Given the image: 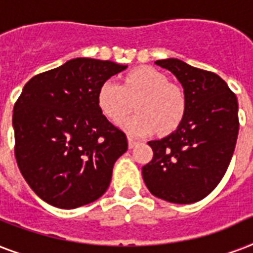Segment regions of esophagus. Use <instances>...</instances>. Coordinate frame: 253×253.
<instances>
[{"label":"esophagus","instance_id":"34e87169","mask_svg":"<svg viewBox=\"0 0 253 253\" xmlns=\"http://www.w3.org/2000/svg\"><path fill=\"white\" fill-rule=\"evenodd\" d=\"M136 144H138V142H136L135 139L131 138V136H128V148H134Z\"/></svg>","mask_w":253,"mask_h":253}]
</instances>
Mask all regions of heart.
I'll return each instance as SVG.
<instances>
[{
    "mask_svg": "<svg viewBox=\"0 0 253 253\" xmlns=\"http://www.w3.org/2000/svg\"><path fill=\"white\" fill-rule=\"evenodd\" d=\"M135 103L136 114L122 119L119 127L135 138L158 130L166 134L176 128L186 113V95L178 85L152 67H139L125 77L123 84L106 80L97 93L99 109L111 121H118Z\"/></svg>",
    "mask_w": 253,
    "mask_h": 253,
    "instance_id": "1",
    "label": "heart"
}]
</instances>
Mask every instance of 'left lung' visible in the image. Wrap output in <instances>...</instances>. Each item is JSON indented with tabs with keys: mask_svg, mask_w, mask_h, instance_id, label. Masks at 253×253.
I'll return each instance as SVG.
<instances>
[{
	"mask_svg": "<svg viewBox=\"0 0 253 253\" xmlns=\"http://www.w3.org/2000/svg\"><path fill=\"white\" fill-rule=\"evenodd\" d=\"M184 87L186 113L166 138L148 142L154 158L142 168L155 197L172 204H194L223 178L239 132L238 99L218 75L178 59L156 60Z\"/></svg>",
	"mask_w": 253,
	"mask_h": 253,
	"instance_id": "1",
	"label": "left lung"
}]
</instances>
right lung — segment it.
Segmentation results:
<instances>
[{
    "label": "right lung",
    "instance_id": "right-lung-1",
    "mask_svg": "<svg viewBox=\"0 0 253 253\" xmlns=\"http://www.w3.org/2000/svg\"><path fill=\"white\" fill-rule=\"evenodd\" d=\"M127 65L77 57L34 76L14 105L15 159L38 197L59 209L94 202L127 151L126 134L102 114L97 93Z\"/></svg>",
    "mask_w": 253,
    "mask_h": 253
}]
</instances>
